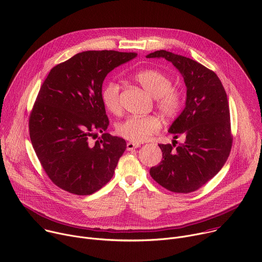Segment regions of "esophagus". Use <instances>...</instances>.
Segmentation results:
<instances>
[{
    "label": "esophagus",
    "instance_id": "1",
    "mask_svg": "<svg viewBox=\"0 0 262 262\" xmlns=\"http://www.w3.org/2000/svg\"><path fill=\"white\" fill-rule=\"evenodd\" d=\"M138 147H140V144H138V143H133V142H128V143L126 144V149H127L128 151H132V150H134V149H136V148H138Z\"/></svg>",
    "mask_w": 262,
    "mask_h": 262
}]
</instances>
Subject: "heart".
Here are the masks:
<instances>
[{
	"label": "heart",
	"mask_w": 262,
	"mask_h": 262,
	"mask_svg": "<svg viewBox=\"0 0 262 262\" xmlns=\"http://www.w3.org/2000/svg\"><path fill=\"white\" fill-rule=\"evenodd\" d=\"M134 79L156 99L157 108L164 117L172 119L179 115L184 103V94L172 86V80L167 74L157 69H147L136 73ZM101 101L112 114L121 111L120 86L116 81L104 84L101 91ZM160 126L159 118L152 115L128 117L117 124L116 132L133 143H141L156 134Z\"/></svg>",
	"instance_id": "obj_1"
}]
</instances>
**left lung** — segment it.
I'll list each match as a JSON object with an SVG mask.
<instances>
[{
    "mask_svg": "<svg viewBox=\"0 0 262 262\" xmlns=\"http://www.w3.org/2000/svg\"><path fill=\"white\" fill-rule=\"evenodd\" d=\"M172 62L187 89L185 108L168 132L183 136L177 146L159 144L163 159L150 168L151 178L169 191L189 193L210 181L225 165L232 147L230 111L226 91L213 71L200 62L166 50L146 55Z\"/></svg>",
    "mask_w": 262,
    "mask_h": 262,
    "instance_id": "obj_1",
    "label": "left lung"
}]
</instances>
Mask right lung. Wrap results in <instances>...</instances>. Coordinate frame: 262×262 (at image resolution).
I'll return each instance as SVG.
<instances>
[{"instance_id": "1", "label": "right lung", "mask_w": 262, "mask_h": 262, "mask_svg": "<svg viewBox=\"0 0 262 262\" xmlns=\"http://www.w3.org/2000/svg\"><path fill=\"white\" fill-rule=\"evenodd\" d=\"M136 56L84 51L55 66L40 86L29 118L31 143L47 176L66 191L89 195L114 176L126 142L105 133L102 83L111 71ZM98 131L102 137L92 142Z\"/></svg>"}]
</instances>
